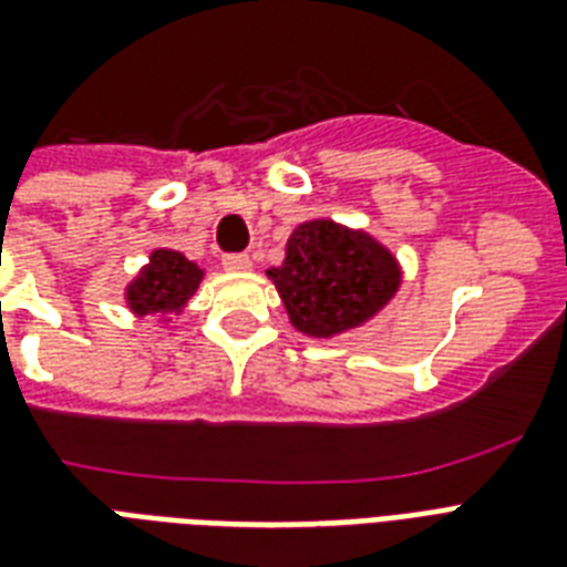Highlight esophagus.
I'll return each instance as SVG.
<instances>
[{
	"instance_id": "obj_1",
	"label": "esophagus",
	"mask_w": 567,
	"mask_h": 567,
	"mask_svg": "<svg viewBox=\"0 0 567 567\" xmlns=\"http://www.w3.org/2000/svg\"><path fill=\"white\" fill-rule=\"evenodd\" d=\"M223 267L231 270V274H244V270L252 267V261H249V256H244V252H229V256H223Z\"/></svg>"
}]
</instances>
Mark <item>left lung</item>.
<instances>
[{
	"label": "left lung",
	"mask_w": 567,
	"mask_h": 567,
	"mask_svg": "<svg viewBox=\"0 0 567 567\" xmlns=\"http://www.w3.org/2000/svg\"><path fill=\"white\" fill-rule=\"evenodd\" d=\"M288 318L311 338L362 327L396 293L400 265L379 240L332 220L293 229L285 261L270 267Z\"/></svg>",
	"instance_id": "1"
}]
</instances>
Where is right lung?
<instances>
[{"label":"right lung","instance_id":"1","mask_svg":"<svg viewBox=\"0 0 567 567\" xmlns=\"http://www.w3.org/2000/svg\"><path fill=\"white\" fill-rule=\"evenodd\" d=\"M203 270L176 252V249H155L150 265L128 282L126 302L137 318L144 315H171L182 311L199 288Z\"/></svg>","mask_w":567,"mask_h":567}]
</instances>
